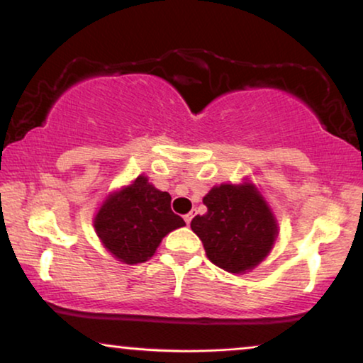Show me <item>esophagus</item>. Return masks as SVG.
<instances>
[{
	"instance_id": "34e87169",
	"label": "esophagus",
	"mask_w": 363,
	"mask_h": 363,
	"mask_svg": "<svg viewBox=\"0 0 363 363\" xmlns=\"http://www.w3.org/2000/svg\"><path fill=\"white\" fill-rule=\"evenodd\" d=\"M192 217H194V213H192V212H191V213H186V216H184V220H186L187 225H189V223H191Z\"/></svg>"
}]
</instances>
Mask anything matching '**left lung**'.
I'll list each match as a JSON object with an SVG mask.
<instances>
[{
  "label": "left lung",
  "instance_id": "1",
  "mask_svg": "<svg viewBox=\"0 0 363 363\" xmlns=\"http://www.w3.org/2000/svg\"><path fill=\"white\" fill-rule=\"evenodd\" d=\"M207 212L191 222L207 258L228 273H247L264 259L278 223L253 184H220L203 197Z\"/></svg>",
  "mask_w": 363,
  "mask_h": 363
}]
</instances>
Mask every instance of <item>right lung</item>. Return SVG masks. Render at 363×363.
Wrapping results in <instances>:
<instances>
[{
    "mask_svg": "<svg viewBox=\"0 0 363 363\" xmlns=\"http://www.w3.org/2000/svg\"><path fill=\"white\" fill-rule=\"evenodd\" d=\"M186 222L171 211V196L138 176L135 182L110 194L94 218L104 247L121 263L150 259L167 233Z\"/></svg>",
    "mask_w": 363,
    "mask_h": 363,
    "instance_id": "obj_1",
    "label": "right lung"
}]
</instances>
